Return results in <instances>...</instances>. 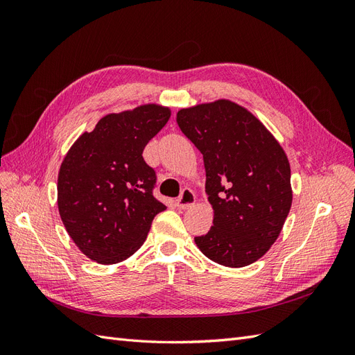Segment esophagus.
I'll return each instance as SVG.
<instances>
[{"instance_id": "esophagus-1", "label": "esophagus", "mask_w": 355, "mask_h": 355, "mask_svg": "<svg viewBox=\"0 0 355 355\" xmlns=\"http://www.w3.org/2000/svg\"><path fill=\"white\" fill-rule=\"evenodd\" d=\"M194 204H196V194L189 188H185L182 191V194L176 200V206L180 210L189 209L191 206H194Z\"/></svg>"}]
</instances>
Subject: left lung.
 <instances>
[{
	"label": "left lung",
	"mask_w": 355,
	"mask_h": 355,
	"mask_svg": "<svg viewBox=\"0 0 355 355\" xmlns=\"http://www.w3.org/2000/svg\"><path fill=\"white\" fill-rule=\"evenodd\" d=\"M176 121L202 154L213 227L198 249L223 266L262 257L292 207L290 164L282 145L257 118L228 99L180 110Z\"/></svg>",
	"instance_id": "1"
}]
</instances>
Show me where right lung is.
Masks as SVG:
<instances>
[{
  "label": "right lung",
  "instance_id": "obj_1",
  "mask_svg": "<svg viewBox=\"0 0 355 355\" xmlns=\"http://www.w3.org/2000/svg\"><path fill=\"white\" fill-rule=\"evenodd\" d=\"M170 115V108L157 103L105 115L63 158L59 214L89 259L102 265L125 261L145 243L154 218L167 209L153 196L155 171L142 153Z\"/></svg>",
  "mask_w": 355,
  "mask_h": 355
}]
</instances>
